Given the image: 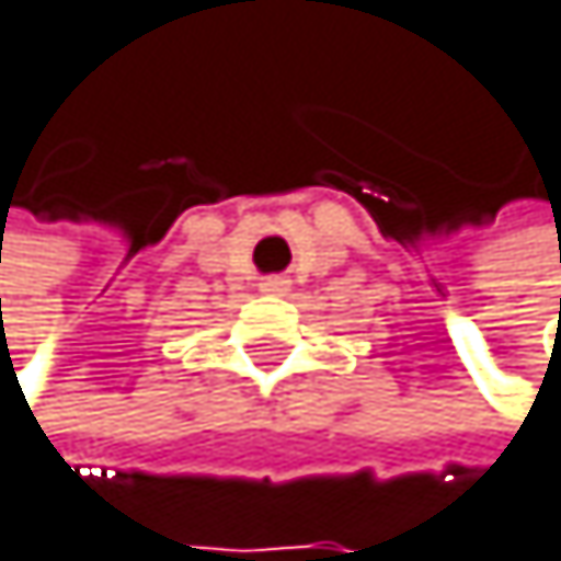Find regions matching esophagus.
Listing matches in <instances>:
<instances>
[{"label": "esophagus", "mask_w": 561, "mask_h": 561, "mask_svg": "<svg viewBox=\"0 0 561 561\" xmlns=\"http://www.w3.org/2000/svg\"><path fill=\"white\" fill-rule=\"evenodd\" d=\"M259 289L268 293V296H278V293H286V289H289V278H283V275H268V278H262V283H259Z\"/></svg>", "instance_id": "34e87169"}]
</instances>
